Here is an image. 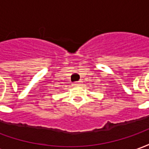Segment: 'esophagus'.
<instances>
[{"label":"esophagus","instance_id":"1","mask_svg":"<svg viewBox=\"0 0 149 149\" xmlns=\"http://www.w3.org/2000/svg\"><path fill=\"white\" fill-rule=\"evenodd\" d=\"M81 84V81H78V82H75V83H73V84H74L75 86H79Z\"/></svg>","mask_w":149,"mask_h":149}]
</instances>
